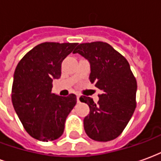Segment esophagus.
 Returning a JSON list of instances; mask_svg holds the SVG:
<instances>
[{
	"label": "esophagus",
	"instance_id": "34e87169",
	"mask_svg": "<svg viewBox=\"0 0 161 161\" xmlns=\"http://www.w3.org/2000/svg\"><path fill=\"white\" fill-rule=\"evenodd\" d=\"M79 98H80V96L79 95H77V103H79Z\"/></svg>",
	"mask_w": 161,
	"mask_h": 161
}]
</instances>
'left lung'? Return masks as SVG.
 Wrapping results in <instances>:
<instances>
[{"mask_svg":"<svg viewBox=\"0 0 161 161\" xmlns=\"http://www.w3.org/2000/svg\"><path fill=\"white\" fill-rule=\"evenodd\" d=\"M73 53L89 60L90 81L102 91L97 103L91 97H80L90 107V114L84 119L85 133L97 142L117 138L136 108L137 83L128 60L102 41L79 44Z\"/></svg>","mask_w":161,"mask_h":161,"instance_id":"8db88e82","label":"left lung"}]
</instances>
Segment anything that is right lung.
<instances>
[{
    "label": "right lung",
    "mask_w": 161,
    "mask_h": 161,
    "mask_svg": "<svg viewBox=\"0 0 161 161\" xmlns=\"http://www.w3.org/2000/svg\"><path fill=\"white\" fill-rule=\"evenodd\" d=\"M77 43L45 42L29 51L16 66L12 103L26 131L41 142L63 135L66 117L77 103L76 95L52 92L53 79L61 76V64Z\"/></svg>",
    "instance_id": "1"
}]
</instances>
